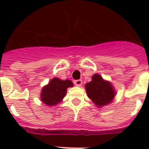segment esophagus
<instances>
[{
	"label": "esophagus",
	"mask_w": 149,
	"mask_h": 149,
	"mask_svg": "<svg viewBox=\"0 0 149 149\" xmlns=\"http://www.w3.org/2000/svg\"><path fill=\"white\" fill-rule=\"evenodd\" d=\"M82 84H83V81H82L81 79H77V80H75L74 81V84L77 86H80Z\"/></svg>",
	"instance_id": "1"
}]
</instances>
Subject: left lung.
Wrapping results in <instances>:
<instances>
[{"instance_id": "8db88e82", "label": "left lung", "mask_w": 149, "mask_h": 149, "mask_svg": "<svg viewBox=\"0 0 149 149\" xmlns=\"http://www.w3.org/2000/svg\"><path fill=\"white\" fill-rule=\"evenodd\" d=\"M86 90L89 97L98 107L110 104L115 95L111 84L98 74L93 75L92 81L86 84Z\"/></svg>"}]
</instances>
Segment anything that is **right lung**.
<instances>
[{"label": "right lung", "mask_w": 149, "mask_h": 149, "mask_svg": "<svg viewBox=\"0 0 149 149\" xmlns=\"http://www.w3.org/2000/svg\"><path fill=\"white\" fill-rule=\"evenodd\" d=\"M73 84L70 80H61L58 78H53L47 86H44L41 93V99L48 106H53L59 103L64 98L68 87Z\"/></svg>", "instance_id": "obj_1"}]
</instances>
